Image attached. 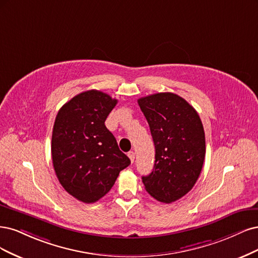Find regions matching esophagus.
<instances>
[{"label":"esophagus","instance_id":"obj_1","mask_svg":"<svg viewBox=\"0 0 258 258\" xmlns=\"http://www.w3.org/2000/svg\"><path fill=\"white\" fill-rule=\"evenodd\" d=\"M127 156L130 157L131 162L134 163V160H135V153H134V151H130V152L127 153Z\"/></svg>","mask_w":258,"mask_h":258}]
</instances>
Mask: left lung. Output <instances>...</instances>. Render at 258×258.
<instances>
[{"label":"left lung","instance_id":"left-lung-1","mask_svg":"<svg viewBox=\"0 0 258 258\" xmlns=\"http://www.w3.org/2000/svg\"><path fill=\"white\" fill-rule=\"evenodd\" d=\"M138 105L155 146L152 172L143 177L147 192L170 204L187 194L201 174L206 140L201 118L184 98L170 93L141 97Z\"/></svg>","mask_w":258,"mask_h":258}]
</instances>
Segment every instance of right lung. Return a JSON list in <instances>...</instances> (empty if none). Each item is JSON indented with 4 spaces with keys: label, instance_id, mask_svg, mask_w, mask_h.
I'll list each match as a JSON object with an SVG mask.
<instances>
[{
    "label": "right lung",
    "instance_id": "obj_1",
    "mask_svg": "<svg viewBox=\"0 0 258 258\" xmlns=\"http://www.w3.org/2000/svg\"><path fill=\"white\" fill-rule=\"evenodd\" d=\"M118 101L97 90L74 96L57 112L51 139L55 174L64 189L92 204L113 186L131 160L105 125Z\"/></svg>",
    "mask_w": 258,
    "mask_h": 258
}]
</instances>
